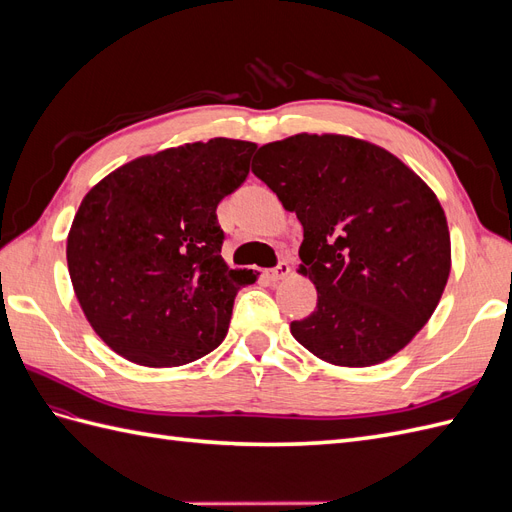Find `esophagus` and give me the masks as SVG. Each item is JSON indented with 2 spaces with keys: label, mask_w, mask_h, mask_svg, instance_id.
Here are the masks:
<instances>
[{
  "label": "esophagus",
  "mask_w": 512,
  "mask_h": 512,
  "mask_svg": "<svg viewBox=\"0 0 512 512\" xmlns=\"http://www.w3.org/2000/svg\"><path fill=\"white\" fill-rule=\"evenodd\" d=\"M288 273H290V265L286 260H280V262H277V267L269 269L265 275H267L269 282H280V280H284Z\"/></svg>",
  "instance_id": "esophagus-1"
}]
</instances>
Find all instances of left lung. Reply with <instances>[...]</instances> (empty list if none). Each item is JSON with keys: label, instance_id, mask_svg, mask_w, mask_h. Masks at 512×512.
Returning a JSON list of instances; mask_svg holds the SVG:
<instances>
[{"label": "left lung", "instance_id": "8db88e82", "mask_svg": "<svg viewBox=\"0 0 512 512\" xmlns=\"http://www.w3.org/2000/svg\"><path fill=\"white\" fill-rule=\"evenodd\" d=\"M252 173L303 226L299 271L318 303L290 322L294 339L333 365L391 359L425 327L451 273L436 194L393 153L339 134L262 145Z\"/></svg>", "mask_w": 512, "mask_h": 512}]
</instances>
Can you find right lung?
Segmentation results:
<instances>
[{"label":"right lung","instance_id":"add662e5","mask_svg":"<svg viewBox=\"0 0 512 512\" xmlns=\"http://www.w3.org/2000/svg\"><path fill=\"white\" fill-rule=\"evenodd\" d=\"M254 143L211 138L132 160L83 198L68 271L94 331L147 367L192 363L228 333L237 292L256 273L222 258L220 200L250 173Z\"/></svg>","mask_w":512,"mask_h":512}]
</instances>
